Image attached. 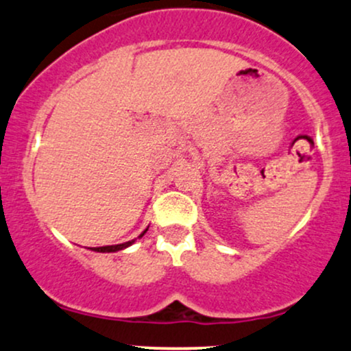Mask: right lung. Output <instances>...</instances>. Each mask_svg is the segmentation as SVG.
<instances>
[{
	"instance_id": "add662e5",
	"label": "right lung",
	"mask_w": 351,
	"mask_h": 351,
	"mask_svg": "<svg viewBox=\"0 0 351 351\" xmlns=\"http://www.w3.org/2000/svg\"><path fill=\"white\" fill-rule=\"evenodd\" d=\"M145 232H147V228H145V230L143 232V234L139 235V237H143V235L145 234ZM134 242H136V240H129V242H124V243H117V245H106V247H90V250H94V252H117V250H123V249H125V247L132 245Z\"/></svg>"
}]
</instances>
